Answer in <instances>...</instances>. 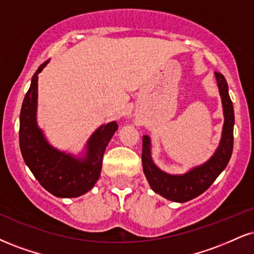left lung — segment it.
I'll return each mask as SVG.
<instances>
[{"mask_svg": "<svg viewBox=\"0 0 254 254\" xmlns=\"http://www.w3.org/2000/svg\"><path fill=\"white\" fill-rule=\"evenodd\" d=\"M219 93L224 109V127L220 144L206 163L195 167L182 175H170L158 168L151 158L150 137L143 136L142 164L143 172L155 193L175 202H187L206 191L222 170L227 167L233 151L234 110L228 94V85L221 73L215 72Z\"/></svg>", "mask_w": 254, "mask_h": 254, "instance_id": "left-lung-1", "label": "left lung"}]
</instances>
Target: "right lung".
<instances>
[{"mask_svg": "<svg viewBox=\"0 0 254 254\" xmlns=\"http://www.w3.org/2000/svg\"><path fill=\"white\" fill-rule=\"evenodd\" d=\"M50 63L45 61L32 78L20 114V149L30 172L46 190L58 197H78L96 185L102 170L103 156L110 139L118 129L116 122L99 127L87 140L86 152L74 157L53 148L36 123L38 74Z\"/></svg>", "mask_w": 254, "mask_h": 254, "instance_id": "add662e5", "label": "right lung"}]
</instances>
